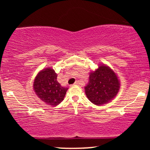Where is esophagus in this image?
<instances>
[{"mask_svg":"<svg viewBox=\"0 0 150 150\" xmlns=\"http://www.w3.org/2000/svg\"><path fill=\"white\" fill-rule=\"evenodd\" d=\"M80 84H81V82H80V81L77 80V81H76V82H75V84H74V85H80Z\"/></svg>","mask_w":150,"mask_h":150,"instance_id":"34e87169","label":"esophagus"}]
</instances>
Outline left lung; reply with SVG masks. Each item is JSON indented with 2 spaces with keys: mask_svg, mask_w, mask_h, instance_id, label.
Segmentation results:
<instances>
[{
  "mask_svg": "<svg viewBox=\"0 0 150 150\" xmlns=\"http://www.w3.org/2000/svg\"><path fill=\"white\" fill-rule=\"evenodd\" d=\"M119 88L120 82L116 73L106 65H101L90 73L85 89L89 100L99 106L112 100Z\"/></svg>",
  "mask_w": 150,
  "mask_h": 150,
  "instance_id": "1",
  "label": "left lung"
}]
</instances>
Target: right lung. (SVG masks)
I'll use <instances>...</instances> for the list:
<instances>
[{
  "label": "right lung",
  "mask_w": 150,
  "mask_h": 150,
  "mask_svg": "<svg viewBox=\"0 0 150 150\" xmlns=\"http://www.w3.org/2000/svg\"><path fill=\"white\" fill-rule=\"evenodd\" d=\"M34 89L38 97L49 105L57 106L64 99L68 88L62 87L57 81V74L47 68L39 72L34 79Z\"/></svg>",
  "instance_id": "add662e5"
}]
</instances>
